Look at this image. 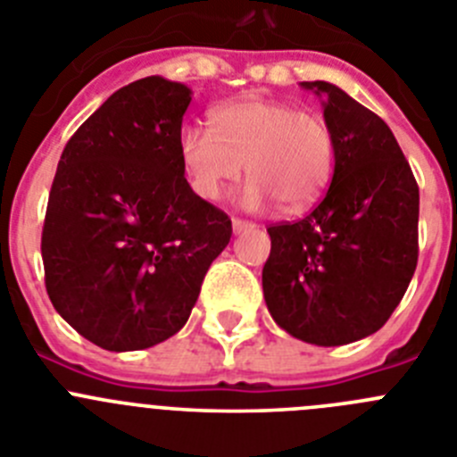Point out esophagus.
Wrapping results in <instances>:
<instances>
[{
	"mask_svg": "<svg viewBox=\"0 0 457 457\" xmlns=\"http://www.w3.org/2000/svg\"><path fill=\"white\" fill-rule=\"evenodd\" d=\"M252 228H256V224H252V221H247V220H237V217H233V231L236 233L252 231Z\"/></svg>",
	"mask_w": 457,
	"mask_h": 457,
	"instance_id": "1",
	"label": "esophagus"
}]
</instances>
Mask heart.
<instances>
[{
    "mask_svg": "<svg viewBox=\"0 0 457 457\" xmlns=\"http://www.w3.org/2000/svg\"><path fill=\"white\" fill-rule=\"evenodd\" d=\"M212 128L189 123L179 135L185 176L201 199L220 201L247 169L242 204L293 212L311 205L332 180L337 144L320 114L293 103L240 98L210 112Z\"/></svg>",
    "mask_w": 457,
    "mask_h": 457,
    "instance_id": "1",
    "label": "heart"
}]
</instances>
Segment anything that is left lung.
<instances>
[{
	"label": "left lung",
	"instance_id": "obj_1",
	"mask_svg": "<svg viewBox=\"0 0 457 457\" xmlns=\"http://www.w3.org/2000/svg\"><path fill=\"white\" fill-rule=\"evenodd\" d=\"M332 185L300 221L270 226L263 295L274 322L313 345H345L389 320L417 270L419 185L389 125L329 82Z\"/></svg>",
	"mask_w": 457,
	"mask_h": 457
}]
</instances>
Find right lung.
<instances>
[{
	"label": "right lung",
	"mask_w": 457,
	"mask_h": 457,
	"mask_svg": "<svg viewBox=\"0 0 457 457\" xmlns=\"http://www.w3.org/2000/svg\"><path fill=\"white\" fill-rule=\"evenodd\" d=\"M192 91L160 75L112 93L68 139L40 253L59 316L112 353L167 341L187 322L226 212L194 194L179 135Z\"/></svg>",
	"instance_id": "1"
}]
</instances>
